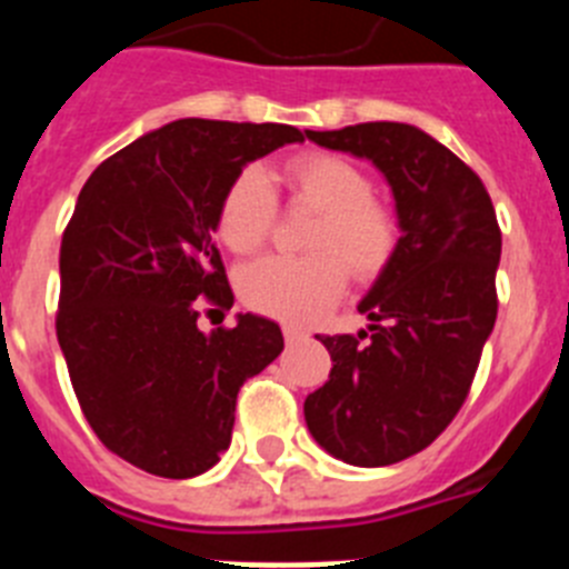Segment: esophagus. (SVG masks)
Masks as SVG:
<instances>
[{
	"instance_id": "1",
	"label": "esophagus",
	"mask_w": 569,
	"mask_h": 569,
	"mask_svg": "<svg viewBox=\"0 0 569 569\" xmlns=\"http://www.w3.org/2000/svg\"><path fill=\"white\" fill-rule=\"evenodd\" d=\"M281 330H284V341H288V345H296V341L308 339V333H305L301 328H296V325H284Z\"/></svg>"
}]
</instances>
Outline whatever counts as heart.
Listing matches in <instances>:
<instances>
[{"label":"heart","mask_w":569,"mask_h":569,"mask_svg":"<svg viewBox=\"0 0 569 569\" xmlns=\"http://www.w3.org/2000/svg\"><path fill=\"white\" fill-rule=\"evenodd\" d=\"M288 202L319 213L308 230L310 256H268L239 273V296L248 308L273 319H319L345 290V276L359 284L381 279L401 248L399 213L373 196L370 176L345 156H293L281 170ZM276 222V193L259 168L230 179L219 208L216 233L239 256L256 253Z\"/></svg>","instance_id":"obj_1"}]
</instances>
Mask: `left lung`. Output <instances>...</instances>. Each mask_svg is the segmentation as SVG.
<instances>
[{"instance_id":"8db88e82","label":"left lung","mask_w":569,"mask_h":569,"mask_svg":"<svg viewBox=\"0 0 569 569\" xmlns=\"http://www.w3.org/2000/svg\"><path fill=\"white\" fill-rule=\"evenodd\" d=\"M308 139L385 173L401 248L361 299L367 330L319 336L333 367L305 401V419L336 459L396 465L433 445L470 393L499 313L501 230L476 170L413 124L361 122L308 130Z\"/></svg>"}]
</instances>
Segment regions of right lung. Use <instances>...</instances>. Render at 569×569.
I'll return each mask as SVG.
<instances>
[{"instance_id":"obj_1","label":"right lung","mask_w":569,"mask_h":569,"mask_svg":"<svg viewBox=\"0 0 569 569\" xmlns=\"http://www.w3.org/2000/svg\"><path fill=\"white\" fill-rule=\"evenodd\" d=\"M305 133L290 124L179 119L104 159L59 248L57 339L84 419L110 453L190 479L228 450L236 396L281 353L276 321L230 310L216 208L248 162Z\"/></svg>"}]
</instances>
